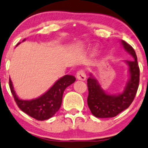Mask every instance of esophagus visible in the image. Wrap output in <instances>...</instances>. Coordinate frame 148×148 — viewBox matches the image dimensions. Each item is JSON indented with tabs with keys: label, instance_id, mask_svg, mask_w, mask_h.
<instances>
[{
	"label": "esophagus",
	"instance_id": "esophagus-1",
	"mask_svg": "<svg viewBox=\"0 0 148 148\" xmlns=\"http://www.w3.org/2000/svg\"><path fill=\"white\" fill-rule=\"evenodd\" d=\"M77 77L79 80L85 81L86 79V75L84 70H79L77 73Z\"/></svg>",
	"mask_w": 148,
	"mask_h": 148
}]
</instances>
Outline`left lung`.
Returning <instances> with one entry per match:
<instances>
[{"mask_svg": "<svg viewBox=\"0 0 148 148\" xmlns=\"http://www.w3.org/2000/svg\"><path fill=\"white\" fill-rule=\"evenodd\" d=\"M121 44L127 53L133 57V60L125 61L129 66L130 79L122 94H108L103 90L99 82L90 74L87 79L88 96V106L91 113L96 118H113L128 108L134 100L140 81V69L134 49L122 40Z\"/></svg>", "mask_w": 148, "mask_h": 148, "instance_id": "obj_1", "label": "left lung"}]
</instances>
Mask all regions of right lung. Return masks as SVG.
I'll list each match as a JSON object with an SVG mask.
<instances>
[{
	"instance_id": "right-lung-1",
	"label": "right lung",
	"mask_w": 148,
	"mask_h": 148,
	"mask_svg": "<svg viewBox=\"0 0 148 148\" xmlns=\"http://www.w3.org/2000/svg\"><path fill=\"white\" fill-rule=\"evenodd\" d=\"M25 40V39L23 41ZM75 81L76 78L74 76H64L58 79L44 94L32 100L19 99L15 94L10 79H9V85L14 99L20 109L37 121H45L52 118L59 111L62 105V96L65 88Z\"/></svg>"
}]
</instances>
